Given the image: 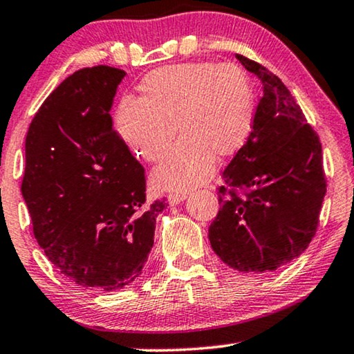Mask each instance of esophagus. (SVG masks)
<instances>
[{"label":"esophagus","instance_id":"obj_1","mask_svg":"<svg viewBox=\"0 0 354 354\" xmlns=\"http://www.w3.org/2000/svg\"><path fill=\"white\" fill-rule=\"evenodd\" d=\"M185 198H187L185 193H171V195L167 196V201L171 206H177V205H180Z\"/></svg>","mask_w":354,"mask_h":354}]
</instances>
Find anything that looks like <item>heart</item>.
I'll list each match as a JSON object with an SVG mask.
<instances>
[{
	"label": "heart",
	"instance_id": "b5f03b06",
	"mask_svg": "<svg viewBox=\"0 0 354 354\" xmlns=\"http://www.w3.org/2000/svg\"><path fill=\"white\" fill-rule=\"evenodd\" d=\"M143 98L125 96L115 113L118 132L148 162L166 156L154 172L158 185L185 190L211 177L217 158H229L251 132L254 96L235 64L185 62L159 67L142 80ZM178 129H175V124Z\"/></svg>",
	"mask_w": 354,
	"mask_h": 354
}]
</instances>
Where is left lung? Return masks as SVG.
I'll use <instances>...</instances> for the list:
<instances>
[{"label":"left lung","instance_id":"8db88e82","mask_svg":"<svg viewBox=\"0 0 354 354\" xmlns=\"http://www.w3.org/2000/svg\"><path fill=\"white\" fill-rule=\"evenodd\" d=\"M236 59L261 80L263 98L248 140L222 172L209 241L232 269L263 274L311 243L327 183L321 142L287 86L258 62Z\"/></svg>","mask_w":354,"mask_h":354}]
</instances>
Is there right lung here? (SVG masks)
<instances>
[{
  "instance_id": "1",
  "label": "right lung",
  "mask_w": 354,
  "mask_h": 354,
  "mask_svg": "<svg viewBox=\"0 0 354 354\" xmlns=\"http://www.w3.org/2000/svg\"><path fill=\"white\" fill-rule=\"evenodd\" d=\"M125 72L85 67L37 111L26 138L22 196L53 266L80 287L124 288L142 274L166 201L147 203L145 169L109 111Z\"/></svg>"
}]
</instances>
